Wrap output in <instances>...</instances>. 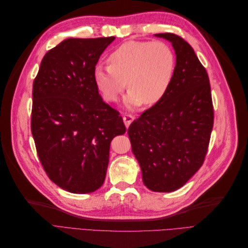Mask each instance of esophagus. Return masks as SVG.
<instances>
[{"label":"esophagus","mask_w":248,"mask_h":248,"mask_svg":"<svg viewBox=\"0 0 248 248\" xmlns=\"http://www.w3.org/2000/svg\"><path fill=\"white\" fill-rule=\"evenodd\" d=\"M133 120H134V117L132 115H130V114H125L123 116V121L125 123L126 127H129V125L131 124V122L133 121Z\"/></svg>","instance_id":"esophagus-1"}]
</instances>
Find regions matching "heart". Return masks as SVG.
Wrapping results in <instances>:
<instances>
[{
    "label": "heart",
    "mask_w": 248,
    "mask_h": 248,
    "mask_svg": "<svg viewBox=\"0 0 248 248\" xmlns=\"http://www.w3.org/2000/svg\"><path fill=\"white\" fill-rule=\"evenodd\" d=\"M108 60L109 65L95 66V84L109 102L117 101L128 86L125 103L129 108L141 102L152 106L161 100L176 66L174 50L163 41H127L112 50Z\"/></svg>",
    "instance_id": "1"
}]
</instances>
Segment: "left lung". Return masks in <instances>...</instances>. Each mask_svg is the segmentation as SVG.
Returning a JSON list of instances; mask_svg holds the SVG:
<instances>
[{"instance_id": "8db88e82", "label": "left lung", "mask_w": 248, "mask_h": 248, "mask_svg": "<svg viewBox=\"0 0 248 248\" xmlns=\"http://www.w3.org/2000/svg\"><path fill=\"white\" fill-rule=\"evenodd\" d=\"M169 40L176 67L167 94L131 123L132 153L150 190L179 189L204 162L213 128V104L209 78L193 48L181 37L155 34Z\"/></svg>"}]
</instances>
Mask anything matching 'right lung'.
<instances>
[{
	"label": "right lung",
	"instance_id": "obj_1",
	"mask_svg": "<svg viewBox=\"0 0 248 248\" xmlns=\"http://www.w3.org/2000/svg\"><path fill=\"white\" fill-rule=\"evenodd\" d=\"M115 37L68 38L43 57L33 82L31 130L52 182L90 193L107 175L110 141L126 131L119 112L104 102L94 68Z\"/></svg>",
	"mask_w": 248,
	"mask_h": 248
}]
</instances>
